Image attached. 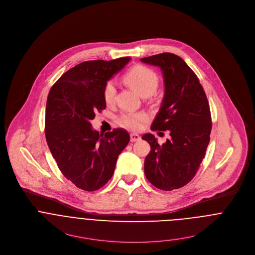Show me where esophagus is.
I'll return each mask as SVG.
<instances>
[{
    "instance_id": "obj_1",
    "label": "esophagus",
    "mask_w": 255,
    "mask_h": 255,
    "mask_svg": "<svg viewBox=\"0 0 255 255\" xmlns=\"http://www.w3.org/2000/svg\"><path fill=\"white\" fill-rule=\"evenodd\" d=\"M140 140V135L137 133H130V141L131 142H135Z\"/></svg>"
}]
</instances>
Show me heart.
I'll use <instances>...</instances> for the list:
<instances>
[{"label":"heart","instance_id":"b5f03b06","mask_svg":"<svg viewBox=\"0 0 255 255\" xmlns=\"http://www.w3.org/2000/svg\"><path fill=\"white\" fill-rule=\"evenodd\" d=\"M125 82L142 96H148L154 93L159 84L157 74L150 68L137 65L129 70L124 77ZM116 95V87L113 82H107L103 97L106 103L110 104L114 101ZM147 116L142 112H124L117 118V122L120 126L131 129L138 130L142 127V123L146 121Z\"/></svg>","mask_w":255,"mask_h":255}]
</instances>
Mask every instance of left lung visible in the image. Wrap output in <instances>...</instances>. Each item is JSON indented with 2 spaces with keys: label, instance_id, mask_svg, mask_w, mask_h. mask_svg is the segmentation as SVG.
Masks as SVG:
<instances>
[{
  "label": "left lung",
  "instance_id": "8db88e82",
  "mask_svg": "<svg viewBox=\"0 0 255 255\" xmlns=\"http://www.w3.org/2000/svg\"><path fill=\"white\" fill-rule=\"evenodd\" d=\"M140 60L162 70L164 95L151 129L168 130L170 135L162 145L152 133L142 136L151 146L144 172L151 184L171 191L189 183L205 158L211 130L209 101L181 57L162 52Z\"/></svg>",
  "mask_w": 255,
  "mask_h": 255
}]
</instances>
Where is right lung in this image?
<instances>
[{
  "mask_svg": "<svg viewBox=\"0 0 255 255\" xmlns=\"http://www.w3.org/2000/svg\"><path fill=\"white\" fill-rule=\"evenodd\" d=\"M129 60L82 62L65 72L48 93L45 122L48 148L62 174L82 190L92 192L105 185L129 142L124 128L103 134L91 124L95 112L106 108V83Z\"/></svg>",
  "mask_w": 255,
  "mask_h": 255,
  "instance_id": "add662e5",
  "label": "right lung"
}]
</instances>
